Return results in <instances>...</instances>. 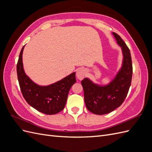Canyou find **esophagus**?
<instances>
[{
    "mask_svg": "<svg viewBox=\"0 0 152 152\" xmlns=\"http://www.w3.org/2000/svg\"><path fill=\"white\" fill-rule=\"evenodd\" d=\"M86 72L84 69H80V70H79L77 72L76 75H77V79L81 80L84 79V77L86 76Z\"/></svg>",
    "mask_w": 152,
    "mask_h": 152,
    "instance_id": "obj_1",
    "label": "esophagus"
}]
</instances>
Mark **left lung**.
<instances>
[{"instance_id":"left-lung-1","label":"left lung","mask_w":152,"mask_h":152,"mask_svg":"<svg viewBox=\"0 0 152 152\" xmlns=\"http://www.w3.org/2000/svg\"><path fill=\"white\" fill-rule=\"evenodd\" d=\"M112 34L122 49L121 68L107 85L99 86L88 78H84L81 82L86 107L96 115L110 113L120 107L126 98L131 84L132 65L130 50L120 36L114 32Z\"/></svg>"}]
</instances>
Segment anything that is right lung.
<instances>
[{
    "label": "right lung",
    "mask_w": 152,
    "mask_h": 152,
    "mask_svg": "<svg viewBox=\"0 0 152 152\" xmlns=\"http://www.w3.org/2000/svg\"><path fill=\"white\" fill-rule=\"evenodd\" d=\"M23 47L17 63V75L23 96L31 107L47 115L59 113L65 107L69 91L76 82L75 72L49 86L35 84L26 75L23 65Z\"/></svg>",
    "instance_id": "obj_1"
}]
</instances>
